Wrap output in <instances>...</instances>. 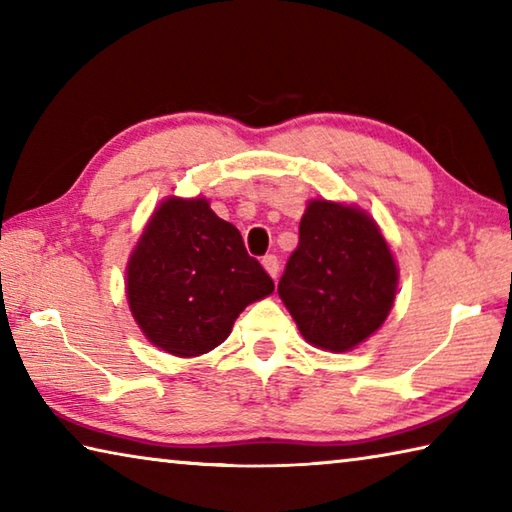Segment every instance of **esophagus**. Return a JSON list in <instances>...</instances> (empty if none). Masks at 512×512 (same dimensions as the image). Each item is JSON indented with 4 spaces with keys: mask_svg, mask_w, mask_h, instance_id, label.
<instances>
[{
    "mask_svg": "<svg viewBox=\"0 0 512 512\" xmlns=\"http://www.w3.org/2000/svg\"><path fill=\"white\" fill-rule=\"evenodd\" d=\"M262 264H264V268L268 271V275H271L273 280H275L277 273H280V259H277L275 255H264L262 257Z\"/></svg>",
    "mask_w": 512,
    "mask_h": 512,
    "instance_id": "obj_1",
    "label": "esophagus"
}]
</instances>
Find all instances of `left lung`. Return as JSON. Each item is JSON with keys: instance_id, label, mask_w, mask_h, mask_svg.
<instances>
[{"instance_id": "8db88e82", "label": "left lung", "mask_w": 512, "mask_h": 512, "mask_svg": "<svg viewBox=\"0 0 512 512\" xmlns=\"http://www.w3.org/2000/svg\"><path fill=\"white\" fill-rule=\"evenodd\" d=\"M397 266L375 221L357 207L311 201L277 293L305 339L345 352L377 332L393 307Z\"/></svg>"}]
</instances>
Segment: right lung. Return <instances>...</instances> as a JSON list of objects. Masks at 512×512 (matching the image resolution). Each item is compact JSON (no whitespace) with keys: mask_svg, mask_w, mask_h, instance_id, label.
<instances>
[{"mask_svg":"<svg viewBox=\"0 0 512 512\" xmlns=\"http://www.w3.org/2000/svg\"><path fill=\"white\" fill-rule=\"evenodd\" d=\"M273 289L241 232L205 198L164 201L128 262L126 293L137 325L176 357L214 350L241 311Z\"/></svg>","mask_w":512,"mask_h":512,"instance_id":"right-lung-1","label":"right lung"}]
</instances>
